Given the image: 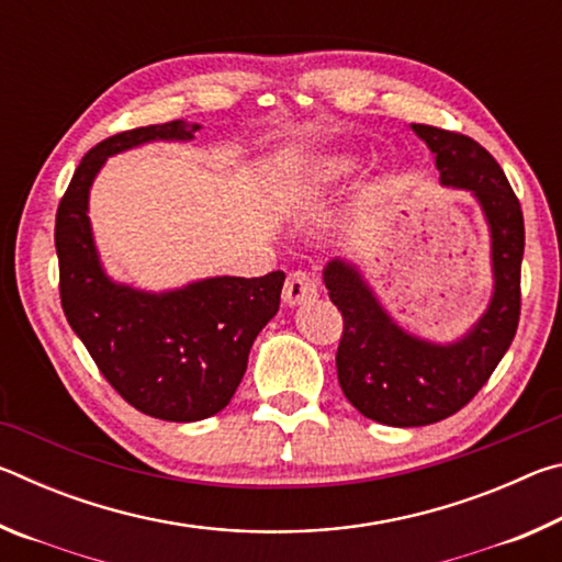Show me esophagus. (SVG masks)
Wrapping results in <instances>:
<instances>
[{"mask_svg":"<svg viewBox=\"0 0 562 562\" xmlns=\"http://www.w3.org/2000/svg\"><path fill=\"white\" fill-rule=\"evenodd\" d=\"M315 297H317V280L312 278V274L302 270L288 274V282H284L282 288V300L288 307H297V304Z\"/></svg>","mask_w":562,"mask_h":562,"instance_id":"obj_1","label":"esophagus"}]
</instances>
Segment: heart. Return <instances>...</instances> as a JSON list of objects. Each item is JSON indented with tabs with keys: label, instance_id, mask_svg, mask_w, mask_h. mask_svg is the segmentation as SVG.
Instances as JSON below:
<instances>
[{
	"label": "heart",
	"instance_id": "1",
	"mask_svg": "<svg viewBox=\"0 0 562 562\" xmlns=\"http://www.w3.org/2000/svg\"><path fill=\"white\" fill-rule=\"evenodd\" d=\"M359 158L351 154H322L288 166L270 178V190L284 205H310L331 193L355 173Z\"/></svg>",
	"mask_w": 562,
	"mask_h": 562
}]
</instances>
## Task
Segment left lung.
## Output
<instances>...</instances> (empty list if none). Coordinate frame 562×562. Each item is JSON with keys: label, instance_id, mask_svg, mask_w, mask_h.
Here are the masks:
<instances>
[{"label": "left lung", "instance_id": "8db88e82", "mask_svg": "<svg viewBox=\"0 0 562 562\" xmlns=\"http://www.w3.org/2000/svg\"><path fill=\"white\" fill-rule=\"evenodd\" d=\"M412 128L434 154L441 183L469 190L486 215L493 294L461 339L439 345L398 327L355 265L327 262L322 274L329 300L345 317L337 349L341 392L359 414L398 429L449 418L488 382L518 329L526 247L520 203L496 158L463 133L424 123Z\"/></svg>", "mask_w": 562, "mask_h": 562}]
</instances>
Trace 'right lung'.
Instances as JSON below:
<instances>
[{
  "label": "right lung",
  "instance_id": "obj_1",
  "mask_svg": "<svg viewBox=\"0 0 562 562\" xmlns=\"http://www.w3.org/2000/svg\"><path fill=\"white\" fill-rule=\"evenodd\" d=\"M198 123L168 121L101 140L56 211L61 307L101 374L126 402L164 422H201L231 404L262 327L278 315L284 272L205 278L168 292L113 282L89 221V190L109 156L150 140H190Z\"/></svg>",
  "mask_w": 562,
  "mask_h": 562
}]
</instances>
